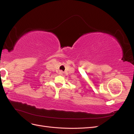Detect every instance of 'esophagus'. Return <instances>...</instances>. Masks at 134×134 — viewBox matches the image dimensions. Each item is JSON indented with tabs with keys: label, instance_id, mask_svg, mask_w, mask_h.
I'll list each match as a JSON object with an SVG mask.
<instances>
[{
	"label": "esophagus",
	"instance_id": "1",
	"mask_svg": "<svg viewBox=\"0 0 134 134\" xmlns=\"http://www.w3.org/2000/svg\"><path fill=\"white\" fill-rule=\"evenodd\" d=\"M63 74V71H59V74L60 75H62Z\"/></svg>",
	"mask_w": 134,
	"mask_h": 134
}]
</instances>
